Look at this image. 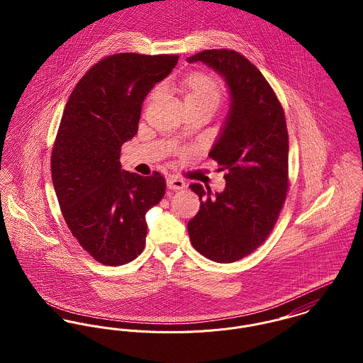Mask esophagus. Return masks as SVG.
I'll return each instance as SVG.
<instances>
[{"instance_id":"obj_1","label":"esophagus","mask_w":363,"mask_h":363,"mask_svg":"<svg viewBox=\"0 0 363 363\" xmlns=\"http://www.w3.org/2000/svg\"><path fill=\"white\" fill-rule=\"evenodd\" d=\"M166 183L170 190H182L186 187V182L183 179H180L179 176H169L166 179Z\"/></svg>"}]
</instances>
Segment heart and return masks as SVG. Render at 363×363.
Listing matches in <instances>:
<instances>
[{
	"instance_id": "obj_1",
	"label": "heart",
	"mask_w": 363,
	"mask_h": 363,
	"mask_svg": "<svg viewBox=\"0 0 363 363\" xmlns=\"http://www.w3.org/2000/svg\"><path fill=\"white\" fill-rule=\"evenodd\" d=\"M186 104H211L218 106L222 99L223 86L212 75L206 72H193L182 82Z\"/></svg>"
}]
</instances>
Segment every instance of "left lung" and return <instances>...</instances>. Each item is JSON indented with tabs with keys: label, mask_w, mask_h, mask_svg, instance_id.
Here are the masks:
<instances>
[{
	"label": "left lung",
	"mask_w": 363,
	"mask_h": 363,
	"mask_svg": "<svg viewBox=\"0 0 363 363\" xmlns=\"http://www.w3.org/2000/svg\"><path fill=\"white\" fill-rule=\"evenodd\" d=\"M215 69L229 88L230 107L209 156L226 170V186L200 197L187 229L193 247L216 262L253 253L271 233L288 191V130L284 108L259 68L235 50H204L187 57Z\"/></svg>",
	"instance_id": "1"
}]
</instances>
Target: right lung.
I'll use <instances>...</instances> for the list:
<instances>
[{
	"label": "right lung",
	"mask_w": 363,
	"mask_h": 363,
	"mask_svg": "<svg viewBox=\"0 0 363 363\" xmlns=\"http://www.w3.org/2000/svg\"><path fill=\"white\" fill-rule=\"evenodd\" d=\"M177 60L108 55L81 78L65 104L52 147V186L72 236L104 265H123L143 253L145 213L164 196L160 173L123 170L120 152L138 131L145 96Z\"/></svg>",
	"instance_id": "add662e5"
}]
</instances>
